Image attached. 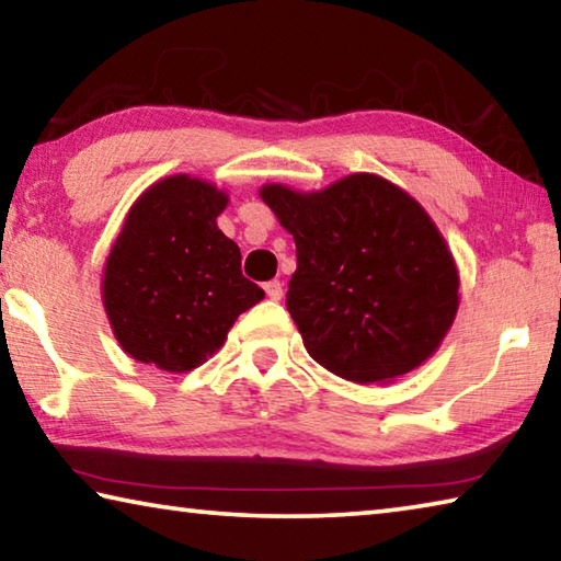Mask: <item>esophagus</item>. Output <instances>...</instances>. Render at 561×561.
<instances>
[{
    "label": "esophagus",
    "instance_id": "1",
    "mask_svg": "<svg viewBox=\"0 0 561 561\" xmlns=\"http://www.w3.org/2000/svg\"><path fill=\"white\" fill-rule=\"evenodd\" d=\"M264 291H267V297H270L272 301H279V299H282V294H284V289H282V284H279L277 279L264 284Z\"/></svg>",
    "mask_w": 561,
    "mask_h": 561
}]
</instances>
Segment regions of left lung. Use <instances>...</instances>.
Masks as SVG:
<instances>
[{
  "label": "left lung",
  "mask_w": 561,
  "mask_h": 561,
  "mask_svg": "<svg viewBox=\"0 0 561 561\" xmlns=\"http://www.w3.org/2000/svg\"><path fill=\"white\" fill-rule=\"evenodd\" d=\"M260 197L297 244L287 309L317 364L360 386L388 383L438 351L460 274L415 197L374 173L317 193L270 183Z\"/></svg>",
  "instance_id": "1"
}]
</instances>
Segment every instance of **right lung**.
<instances>
[{
  "instance_id": "obj_1",
  "label": "right lung",
  "mask_w": 561,
  "mask_h": 561,
  "mask_svg": "<svg viewBox=\"0 0 561 561\" xmlns=\"http://www.w3.org/2000/svg\"><path fill=\"white\" fill-rule=\"evenodd\" d=\"M230 197L185 173L150 185L126 215L103 267L101 297L130 358L185 374L225 344L264 291L242 277V254L217 227Z\"/></svg>"
}]
</instances>
